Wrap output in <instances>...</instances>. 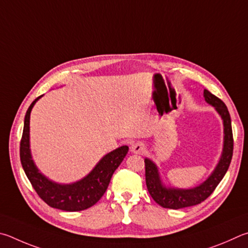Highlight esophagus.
<instances>
[{
  "instance_id": "1",
  "label": "esophagus",
  "mask_w": 248,
  "mask_h": 248,
  "mask_svg": "<svg viewBox=\"0 0 248 248\" xmlns=\"http://www.w3.org/2000/svg\"><path fill=\"white\" fill-rule=\"evenodd\" d=\"M131 150H132L133 154H136V155L144 154L145 150H146V147H145V144L142 141H136L132 145Z\"/></svg>"
}]
</instances>
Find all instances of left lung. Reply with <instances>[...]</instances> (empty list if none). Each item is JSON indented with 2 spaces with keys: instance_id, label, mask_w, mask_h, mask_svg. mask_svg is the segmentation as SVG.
I'll list each match as a JSON object with an SVG mask.
<instances>
[{
  "instance_id": "left-lung-1",
  "label": "left lung",
  "mask_w": 248,
  "mask_h": 248,
  "mask_svg": "<svg viewBox=\"0 0 248 248\" xmlns=\"http://www.w3.org/2000/svg\"><path fill=\"white\" fill-rule=\"evenodd\" d=\"M203 97L207 103L215 107L223 121V149L220 160L210 176L201 185L193 188H174L163 185L159 174L158 167L150 159H145L146 167V185L150 196L154 201L163 208L169 209H181L201 203L214 193L217 186L223 179L231 163L233 155V134L231 117L222 100L212 94L207 89L203 90Z\"/></svg>"
}]
</instances>
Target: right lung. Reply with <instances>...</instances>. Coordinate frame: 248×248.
<instances>
[{
	"label": "right lung",
	"instance_id": "obj_1",
	"mask_svg": "<svg viewBox=\"0 0 248 248\" xmlns=\"http://www.w3.org/2000/svg\"><path fill=\"white\" fill-rule=\"evenodd\" d=\"M41 97L42 95L34 99L26 112L19 151L21 166L39 197L50 207L65 211L85 210L98 202L106 193L113 173L128 153V147L122 146L108 153L100 160L88 175L74 183L59 184L49 180L38 170L30 153V112L34 103Z\"/></svg>",
	"mask_w": 248,
	"mask_h": 248
}]
</instances>
